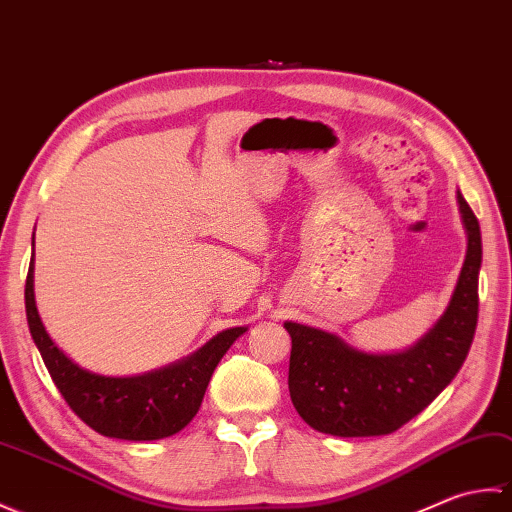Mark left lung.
Wrapping results in <instances>:
<instances>
[{"instance_id": "1", "label": "left lung", "mask_w": 512, "mask_h": 512, "mask_svg": "<svg viewBox=\"0 0 512 512\" xmlns=\"http://www.w3.org/2000/svg\"><path fill=\"white\" fill-rule=\"evenodd\" d=\"M467 256L447 311L403 352L372 355L320 328L285 322L291 335L289 392L293 407L322 434L385 436L412 420L462 368L478 326L482 234L458 190Z\"/></svg>"}]
</instances>
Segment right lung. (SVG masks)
I'll return each mask as SVG.
<instances>
[{
	"label": "right lung",
	"mask_w": 512,
	"mask_h": 512,
	"mask_svg": "<svg viewBox=\"0 0 512 512\" xmlns=\"http://www.w3.org/2000/svg\"><path fill=\"white\" fill-rule=\"evenodd\" d=\"M26 317L67 405L98 434L120 440H160L184 429L199 412L217 363L247 331L245 326L227 328L190 357L138 377H102L74 363L45 331L34 304V252L26 278Z\"/></svg>",
	"instance_id": "1"
}]
</instances>
